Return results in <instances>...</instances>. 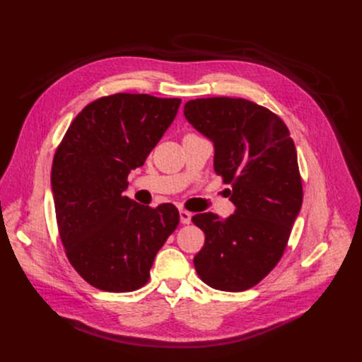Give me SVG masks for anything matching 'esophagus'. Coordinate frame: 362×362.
<instances>
[{
    "instance_id": "1",
    "label": "esophagus",
    "mask_w": 362,
    "mask_h": 362,
    "mask_svg": "<svg viewBox=\"0 0 362 362\" xmlns=\"http://www.w3.org/2000/svg\"><path fill=\"white\" fill-rule=\"evenodd\" d=\"M180 221L181 223H190L192 222V214L187 211H180Z\"/></svg>"
}]
</instances>
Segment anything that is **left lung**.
<instances>
[{
  "instance_id": "left-lung-1",
  "label": "left lung",
  "mask_w": 362,
  "mask_h": 362,
  "mask_svg": "<svg viewBox=\"0 0 362 362\" xmlns=\"http://www.w3.org/2000/svg\"><path fill=\"white\" fill-rule=\"evenodd\" d=\"M184 116L212 141L214 169L231 185L226 193L235 206L227 219L193 216L206 237L194 268L212 288L247 290L277 265L300 212L295 143L277 115L245 98L190 100Z\"/></svg>"
}]
</instances>
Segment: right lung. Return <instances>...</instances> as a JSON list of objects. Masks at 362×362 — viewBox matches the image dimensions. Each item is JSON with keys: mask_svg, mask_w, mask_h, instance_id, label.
I'll list each match as a JSON object with an SVG mask.
<instances>
[{"mask_svg": "<svg viewBox=\"0 0 362 362\" xmlns=\"http://www.w3.org/2000/svg\"><path fill=\"white\" fill-rule=\"evenodd\" d=\"M180 98L119 93L74 119L51 168L57 226L66 255L91 286L125 293L143 287L154 256L175 231L174 204L156 209L127 197L128 175L144 165L174 122Z\"/></svg>", "mask_w": 362, "mask_h": 362, "instance_id": "obj_1", "label": "right lung"}]
</instances>
